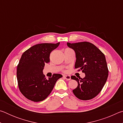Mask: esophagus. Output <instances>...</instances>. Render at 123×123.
<instances>
[{"instance_id": "34e87169", "label": "esophagus", "mask_w": 123, "mask_h": 123, "mask_svg": "<svg viewBox=\"0 0 123 123\" xmlns=\"http://www.w3.org/2000/svg\"><path fill=\"white\" fill-rule=\"evenodd\" d=\"M63 78L67 80H70V79H71V77H70V75H63Z\"/></svg>"}]
</instances>
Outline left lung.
Instances as JSON below:
<instances>
[{"label": "left lung", "mask_w": 123, "mask_h": 123, "mask_svg": "<svg viewBox=\"0 0 123 123\" xmlns=\"http://www.w3.org/2000/svg\"><path fill=\"white\" fill-rule=\"evenodd\" d=\"M67 44L75 53V68L85 74L83 79L72 76V79L78 84L73 92L79 99H92L100 92L107 79L109 70L105 55L95 45L87 42H67Z\"/></svg>", "instance_id": "1"}]
</instances>
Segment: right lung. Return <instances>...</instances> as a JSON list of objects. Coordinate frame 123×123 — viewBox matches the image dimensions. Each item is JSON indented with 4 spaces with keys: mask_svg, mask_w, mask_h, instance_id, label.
Listing matches in <instances>:
<instances>
[{
    "mask_svg": "<svg viewBox=\"0 0 123 123\" xmlns=\"http://www.w3.org/2000/svg\"><path fill=\"white\" fill-rule=\"evenodd\" d=\"M60 42L41 43L30 47L22 54L17 66V78L20 92L27 99L38 102L50 94L61 74H54L47 79L43 73L45 63L50 62V54Z\"/></svg>",
    "mask_w": 123,
    "mask_h": 123,
    "instance_id": "add662e5",
    "label": "right lung"
}]
</instances>
